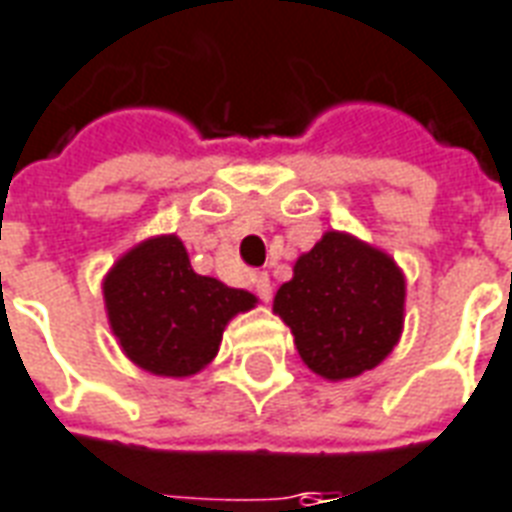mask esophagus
<instances>
[{
	"mask_svg": "<svg viewBox=\"0 0 512 512\" xmlns=\"http://www.w3.org/2000/svg\"><path fill=\"white\" fill-rule=\"evenodd\" d=\"M253 288H256V294H259L261 302H270L272 299V280L267 272H259L256 278H253Z\"/></svg>",
	"mask_w": 512,
	"mask_h": 512,
	"instance_id": "34e87169",
	"label": "esophagus"
}]
</instances>
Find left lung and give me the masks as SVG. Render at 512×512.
<instances>
[{"mask_svg":"<svg viewBox=\"0 0 512 512\" xmlns=\"http://www.w3.org/2000/svg\"><path fill=\"white\" fill-rule=\"evenodd\" d=\"M272 310L294 334L299 356L326 380L378 367L405 324V275L388 253L353 234L326 232L294 264Z\"/></svg>","mask_w":512,"mask_h":512,"instance_id":"left-lung-1","label":"left lung"}]
</instances>
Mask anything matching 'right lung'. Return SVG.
<instances>
[{
  "mask_svg": "<svg viewBox=\"0 0 512 512\" xmlns=\"http://www.w3.org/2000/svg\"><path fill=\"white\" fill-rule=\"evenodd\" d=\"M105 310L121 351L151 375L188 378L215 359L226 324L256 305L242 288L191 270L186 245L161 234L107 272Z\"/></svg>",
  "mask_w": 512,
  "mask_h": 512,
  "instance_id": "1",
  "label": "right lung"
}]
</instances>
